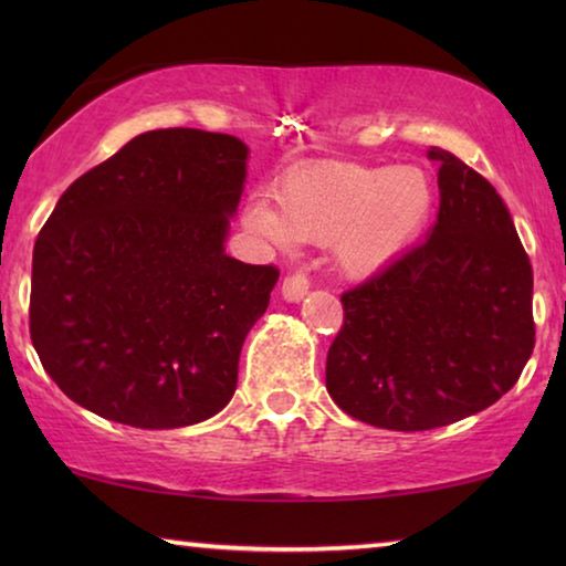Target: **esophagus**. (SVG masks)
<instances>
[{
  "label": "esophagus",
  "mask_w": 566,
  "mask_h": 566,
  "mask_svg": "<svg viewBox=\"0 0 566 566\" xmlns=\"http://www.w3.org/2000/svg\"><path fill=\"white\" fill-rule=\"evenodd\" d=\"M306 291H308V277L304 273H291L283 281V289H281L283 298L291 301V304H296V301L304 298Z\"/></svg>",
  "instance_id": "1"
}]
</instances>
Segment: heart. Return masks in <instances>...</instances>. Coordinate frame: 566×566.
<instances>
[{"mask_svg": "<svg viewBox=\"0 0 566 566\" xmlns=\"http://www.w3.org/2000/svg\"><path fill=\"white\" fill-rule=\"evenodd\" d=\"M432 208L436 185L420 167L319 161L285 175L273 203L250 200L244 223L275 244L332 242L345 275L368 277L420 239Z\"/></svg>", "mask_w": 566, "mask_h": 566, "instance_id": "1", "label": "heart"}]
</instances>
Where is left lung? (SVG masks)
<instances>
[{"label":"left lung","instance_id":"1","mask_svg":"<svg viewBox=\"0 0 566 566\" xmlns=\"http://www.w3.org/2000/svg\"><path fill=\"white\" fill-rule=\"evenodd\" d=\"M440 208L430 237L343 293L327 391L355 420L432 430L494 405L536 345L533 270L497 190L432 146Z\"/></svg>","mask_w":566,"mask_h":566}]
</instances>
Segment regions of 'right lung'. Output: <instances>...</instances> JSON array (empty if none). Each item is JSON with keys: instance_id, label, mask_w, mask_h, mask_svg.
Here are the masks:
<instances>
[{"instance_id": "1", "label": "right lung", "mask_w": 566, "mask_h": 566, "mask_svg": "<svg viewBox=\"0 0 566 566\" xmlns=\"http://www.w3.org/2000/svg\"><path fill=\"white\" fill-rule=\"evenodd\" d=\"M247 154L237 136L146 130L59 198L35 239L30 339L76 405L169 430L234 397L281 275L223 252Z\"/></svg>"}]
</instances>
